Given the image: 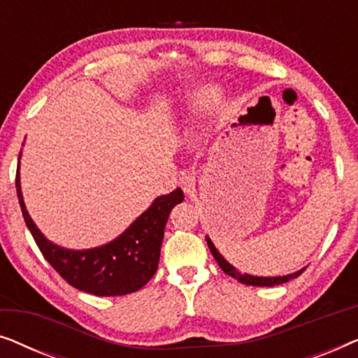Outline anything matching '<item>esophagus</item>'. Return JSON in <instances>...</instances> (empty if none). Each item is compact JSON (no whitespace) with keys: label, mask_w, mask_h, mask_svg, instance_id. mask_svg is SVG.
<instances>
[{"label":"esophagus","mask_w":358,"mask_h":358,"mask_svg":"<svg viewBox=\"0 0 358 358\" xmlns=\"http://www.w3.org/2000/svg\"><path fill=\"white\" fill-rule=\"evenodd\" d=\"M179 185L185 194H192L195 187L194 174L189 173V171H182V173H179Z\"/></svg>","instance_id":"esophagus-1"}]
</instances>
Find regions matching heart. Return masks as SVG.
<instances>
[{"instance_id":"heart-1","label":"heart","mask_w":358,"mask_h":358,"mask_svg":"<svg viewBox=\"0 0 358 358\" xmlns=\"http://www.w3.org/2000/svg\"><path fill=\"white\" fill-rule=\"evenodd\" d=\"M210 97H212V92H207V91H205V92H202V97H200V101H199V104L200 106H205V104H207V102L210 101Z\"/></svg>"}]
</instances>
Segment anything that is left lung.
<instances>
[{"label":"left lung","instance_id":"1","mask_svg":"<svg viewBox=\"0 0 358 358\" xmlns=\"http://www.w3.org/2000/svg\"><path fill=\"white\" fill-rule=\"evenodd\" d=\"M207 239V244H208V249L210 252L213 254L215 261L218 262V266L222 267V271L224 273H228L229 277L236 278L238 282L244 283V285H252V287H275V285H282V283H285L288 280H292V278H296L298 275H301L303 271H305L306 267L300 268L298 272H293V273H288V275H282V277H257V275H249V273H243L239 272L238 268H234L231 264H229L227 259H224L222 254L218 252V249L215 248V244L212 243V239L208 236H205Z\"/></svg>","mask_w":358,"mask_h":358}]
</instances>
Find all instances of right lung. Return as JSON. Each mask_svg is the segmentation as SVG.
Listing matches in <instances>:
<instances>
[{
	"label": "right lung",
	"instance_id": "1",
	"mask_svg": "<svg viewBox=\"0 0 358 358\" xmlns=\"http://www.w3.org/2000/svg\"><path fill=\"white\" fill-rule=\"evenodd\" d=\"M17 164L21 166V153ZM19 166L16 190L24 222L47 262L78 290L96 296H119L134 293L150 282L156 273L161 243L169 213L184 200V192L176 189L159 195L153 203L110 243L91 249H66L48 241L29 215L21 192Z\"/></svg>",
	"mask_w": 358,
	"mask_h": 358
}]
</instances>
